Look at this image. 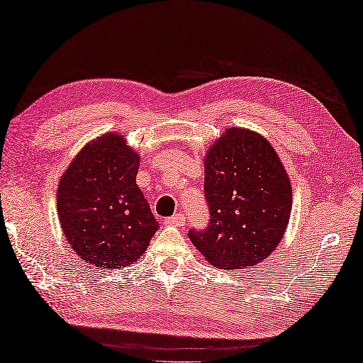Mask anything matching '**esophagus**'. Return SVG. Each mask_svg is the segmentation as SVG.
I'll list each match as a JSON object with an SVG mask.
<instances>
[{
  "label": "esophagus",
  "instance_id": "1",
  "mask_svg": "<svg viewBox=\"0 0 363 363\" xmlns=\"http://www.w3.org/2000/svg\"><path fill=\"white\" fill-rule=\"evenodd\" d=\"M165 223L172 225V226H185L186 217L183 213H175L174 217H169L167 220H165Z\"/></svg>",
  "mask_w": 363,
  "mask_h": 363
}]
</instances>
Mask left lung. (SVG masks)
I'll list each match as a JSON object with an SVG mask.
<instances>
[{"instance_id": "left-lung-1", "label": "left lung", "mask_w": 363, "mask_h": 363, "mask_svg": "<svg viewBox=\"0 0 363 363\" xmlns=\"http://www.w3.org/2000/svg\"><path fill=\"white\" fill-rule=\"evenodd\" d=\"M211 211L206 231L189 239L208 263L242 269L268 258L287 230L291 183L281 157L258 132L230 127L204 157Z\"/></svg>"}]
</instances>
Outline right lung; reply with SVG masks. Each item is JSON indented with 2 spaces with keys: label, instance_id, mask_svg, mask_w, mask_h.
I'll return each instance as SVG.
<instances>
[{
  "label": "right lung",
  "instance_id": "right-lung-1",
  "mask_svg": "<svg viewBox=\"0 0 363 363\" xmlns=\"http://www.w3.org/2000/svg\"><path fill=\"white\" fill-rule=\"evenodd\" d=\"M140 155L119 132L91 140L60 177L57 212L82 262L119 269L138 262L159 223L135 177Z\"/></svg>",
  "mask_w": 363,
  "mask_h": 363
}]
</instances>
